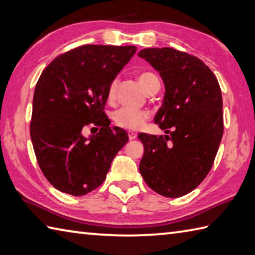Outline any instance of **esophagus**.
Wrapping results in <instances>:
<instances>
[{
  "label": "esophagus",
  "mask_w": 255,
  "mask_h": 255,
  "mask_svg": "<svg viewBox=\"0 0 255 255\" xmlns=\"http://www.w3.org/2000/svg\"><path fill=\"white\" fill-rule=\"evenodd\" d=\"M136 136H137L136 133L133 132V131H128V138L129 139H134Z\"/></svg>",
  "instance_id": "1"
}]
</instances>
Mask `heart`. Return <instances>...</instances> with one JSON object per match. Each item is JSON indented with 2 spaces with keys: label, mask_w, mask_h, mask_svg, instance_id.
I'll return each instance as SVG.
<instances>
[{
  "label": "heart",
  "mask_w": 255,
  "mask_h": 255,
  "mask_svg": "<svg viewBox=\"0 0 255 255\" xmlns=\"http://www.w3.org/2000/svg\"><path fill=\"white\" fill-rule=\"evenodd\" d=\"M138 82L142 86L146 93L157 90L159 88L158 78L152 72H142L138 75ZM117 80L111 82L108 89V100L112 101L116 97L117 89ZM149 113L143 110H135L131 108H121L112 114V119L117 126L128 128V129H137L141 128L144 122L147 120Z\"/></svg>",
  "instance_id": "heart-1"
}]
</instances>
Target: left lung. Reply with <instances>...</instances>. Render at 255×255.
<instances>
[{
	"label": "left lung",
	"mask_w": 255,
	"mask_h": 255,
	"mask_svg": "<svg viewBox=\"0 0 255 255\" xmlns=\"http://www.w3.org/2000/svg\"><path fill=\"white\" fill-rule=\"evenodd\" d=\"M137 55L164 82L163 105L154 122L166 133H139L144 145L139 173L157 194L177 198L194 190L214 164L223 134L220 86L205 62L183 51L145 48Z\"/></svg>",
	"instance_id": "obj_1"
}]
</instances>
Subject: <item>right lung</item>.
Wrapping results in <instances>:
<instances>
[{"mask_svg": "<svg viewBox=\"0 0 255 255\" xmlns=\"http://www.w3.org/2000/svg\"><path fill=\"white\" fill-rule=\"evenodd\" d=\"M135 46L85 45L60 55L35 87L30 138L39 167L56 189L84 196L100 186L128 133L110 128L103 112L108 89ZM101 128L86 138L84 127Z\"/></svg>", "mask_w": 255, "mask_h": 255, "instance_id": "obj_1", "label": "right lung"}]
</instances>
